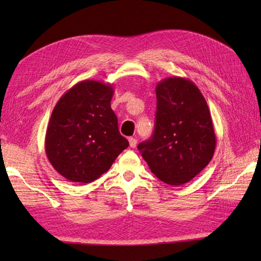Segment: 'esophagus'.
<instances>
[{
	"mask_svg": "<svg viewBox=\"0 0 261 261\" xmlns=\"http://www.w3.org/2000/svg\"><path fill=\"white\" fill-rule=\"evenodd\" d=\"M129 143H130V147L131 148H136V146H137V139H135V138H129Z\"/></svg>",
	"mask_w": 261,
	"mask_h": 261,
	"instance_id": "obj_1",
	"label": "esophagus"
}]
</instances>
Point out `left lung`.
Masks as SVG:
<instances>
[{
	"mask_svg": "<svg viewBox=\"0 0 261 261\" xmlns=\"http://www.w3.org/2000/svg\"><path fill=\"white\" fill-rule=\"evenodd\" d=\"M157 112L151 139L138 149L151 173L169 185L192 180L212 159L216 138L211 113L198 87L184 77L156 86Z\"/></svg>",
	"mask_w": 261,
	"mask_h": 261,
	"instance_id": "left-lung-1",
	"label": "left lung"
}]
</instances>
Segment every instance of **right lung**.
<instances>
[{
  "label": "right lung",
  "mask_w": 261,
  "mask_h": 261,
  "mask_svg": "<svg viewBox=\"0 0 261 261\" xmlns=\"http://www.w3.org/2000/svg\"><path fill=\"white\" fill-rule=\"evenodd\" d=\"M113 94L112 85L85 80L55 105L45 150L53 167L66 179L84 184L97 179L129 147L111 109Z\"/></svg>",
  "instance_id": "right-lung-1"
}]
</instances>
